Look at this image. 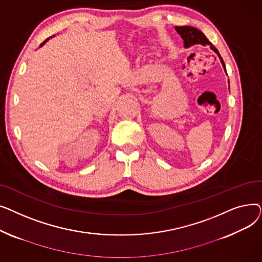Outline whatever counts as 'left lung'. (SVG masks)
I'll return each instance as SVG.
<instances>
[{"instance_id": "8db88e82", "label": "left lung", "mask_w": 262, "mask_h": 262, "mask_svg": "<svg viewBox=\"0 0 262 262\" xmlns=\"http://www.w3.org/2000/svg\"><path fill=\"white\" fill-rule=\"evenodd\" d=\"M175 30L176 32L181 35V37L184 40V46L185 48H190L194 45H202V46H210V49L212 51H214L217 56L221 60L224 70L226 72V68H225V63L221 57V55H220L219 51L211 45L210 41L206 38V36L195 27H192V26H175Z\"/></svg>"}]
</instances>
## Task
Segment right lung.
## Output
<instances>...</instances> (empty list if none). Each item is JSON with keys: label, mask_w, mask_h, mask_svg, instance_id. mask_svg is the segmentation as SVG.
I'll return each mask as SVG.
<instances>
[{"label": "right lung", "mask_w": 262, "mask_h": 262, "mask_svg": "<svg viewBox=\"0 0 262 262\" xmlns=\"http://www.w3.org/2000/svg\"><path fill=\"white\" fill-rule=\"evenodd\" d=\"M49 39H50V38H48V39H47V40H45V41H43V42H42V43H41V45H40V47H42V46H43V45H45V43H46V42H47V41H48V40H49Z\"/></svg>", "instance_id": "obj_1"}]
</instances>
